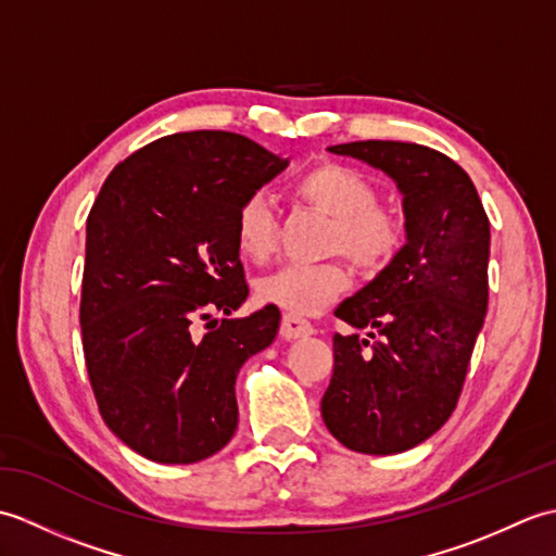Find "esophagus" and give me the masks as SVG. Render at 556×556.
<instances>
[{"label":"esophagus","mask_w":556,"mask_h":556,"mask_svg":"<svg viewBox=\"0 0 556 556\" xmlns=\"http://www.w3.org/2000/svg\"><path fill=\"white\" fill-rule=\"evenodd\" d=\"M281 337L285 339H299V337H308L313 334V325L305 320V317L299 315H285V320H281Z\"/></svg>","instance_id":"34e87169"}]
</instances>
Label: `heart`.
Instances as JSON below:
<instances>
[{"label": "heart", "mask_w": 556, "mask_h": 556, "mask_svg": "<svg viewBox=\"0 0 556 556\" xmlns=\"http://www.w3.org/2000/svg\"><path fill=\"white\" fill-rule=\"evenodd\" d=\"M293 193L332 217L327 248L344 253L363 271H380L406 241V219L392 205L377 203V188L358 169L320 162L293 181ZM233 241L253 263H265L277 248V210L263 193H248L233 215ZM351 285L344 260L285 265L257 281V299L289 315H313L337 301Z\"/></svg>", "instance_id": "heart-1"}]
</instances>
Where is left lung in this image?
<instances>
[{
  "mask_svg": "<svg viewBox=\"0 0 556 556\" xmlns=\"http://www.w3.org/2000/svg\"><path fill=\"white\" fill-rule=\"evenodd\" d=\"M372 164L404 193L406 245L334 311L361 334H334L323 420L361 454H399L456 408L488 313L490 219L470 176L428 146L356 140L327 148Z\"/></svg>",
  "mask_w": 556,
  "mask_h": 556,
  "instance_id": "obj_1",
  "label": "left lung"
}]
</instances>
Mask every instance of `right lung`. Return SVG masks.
Wrapping results in <instances>:
<instances>
[{
  "label": "right lung",
  "mask_w": 556,
  "mask_h": 556,
  "mask_svg": "<svg viewBox=\"0 0 556 556\" xmlns=\"http://www.w3.org/2000/svg\"><path fill=\"white\" fill-rule=\"evenodd\" d=\"M287 164L239 134L188 131L136 150L102 184L86 227L83 356L102 420L136 454L195 464L233 437L236 375L281 315H212L248 299L236 210Z\"/></svg>",
  "instance_id": "1"
}]
</instances>
